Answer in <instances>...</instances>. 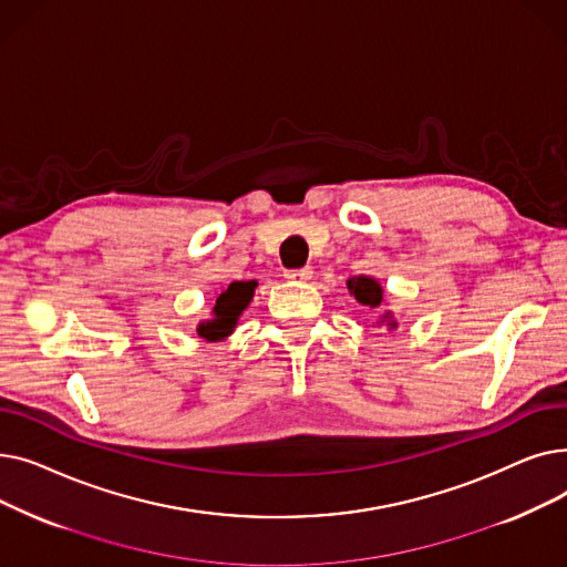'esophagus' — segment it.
Instances as JSON below:
<instances>
[{
  "label": "esophagus",
  "instance_id": "34e87169",
  "mask_svg": "<svg viewBox=\"0 0 567 567\" xmlns=\"http://www.w3.org/2000/svg\"><path fill=\"white\" fill-rule=\"evenodd\" d=\"M285 278L291 282H308L312 278V268L303 266V268H291V271H285Z\"/></svg>",
  "mask_w": 567,
  "mask_h": 567
}]
</instances>
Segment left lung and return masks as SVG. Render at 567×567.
Wrapping results in <instances>:
<instances>
[{
  "mask_svg": "<svg viewBox=\"0 0 567 567\" xmlns=\"http://www.w3.org/2000/svg\"><path fill=\"white\" fill-rule=\"evenodd\" d=\"M347 289L349 293L353 296L355 301H359L361 306H368V308H379L381 301H383V287L377 278L372 276H353L347 280ZM377 326H385L389 331H395L398 329V319L393 317L391 310H385L379 319H377Z\"/></svg>",
  "mask_w": 567,
  "mask_h": 567,
  "instance_id": "left-lung-1",
  "label": "left lung"
}]
</instances>
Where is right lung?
<instances>
[{
  "mask_svg": "<svg viewBox=\"0 0 567 567\" xmlns=\"http://www.w3.org/2000/svg\"><path fill=\"white\" fill-rule=\"evenodd\" d=\"M255 287V280H234L225 289H220V293H216L212 315L197 323V336L204 338L206 342L227 340L234 333L244 310L250 306Z\"/></svg>",
  "mask_w": 567,
  "mask_h": 567,
  "instance_id": "right-lung-1",
  "label": "right lung"
}]
</instances>
